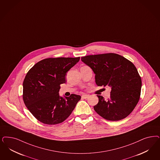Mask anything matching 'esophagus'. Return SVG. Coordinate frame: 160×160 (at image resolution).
Here are the masks:
<instances>
[{
    "label": "esophagus",
    "mask_w": 160,
    "mask_h": 160,
    "mask_svg": "<svg viewBox=\"0 0 160 160\" xmlns=\"http://www.w3.org/2000/svg\"><path fill=\"white\" fill-rule=\"evenodd\" d=\"M88 94H83L82 95V98H83V99H88Z\"/></svg>",
    "instance_id": "34e87169"
}]
</instances>
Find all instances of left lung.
I'll return each mask as SVG.
<instances>
[{"instance_id":"left-lung-1","label":"left lung","mask_w":160,"mask_h":160,"mask_svg":"<svg viewBox=\"0 0 160 160\" xmlns=\"http://www.w3.org/2000/svg\"><path fill=\"white\" fill-rule=\"evenodd\" d=\"M95 74L98 86L110 87V99L97 95L94 110L107 120L116 121L128 116L137 105L141 94V78L130 61L114 53L87 55L81 58Z\"/></svg>"}]
</instances>
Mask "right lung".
I'll use <instances>...</instances> for the list:
<instances>
[{
  "label": "right lung",
  "mask_w": 160,
  "mask_h": 160,
  "mask_svg": "<svg viewBox=\"0 0 160 160\" xmlns=\"http://www.w3.org/2000/svg\"><path fill=\"white\" fill-rule=\"evenodd\" d=\"M80 60L77 58H47L35 64L23 83V99L29 112L39 121L55 125L71 115L80 95L60 96V84L66 83L67 72Z\"/></svg>",
  "instance_id": "right-lung-1"
}]
</instances>
